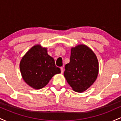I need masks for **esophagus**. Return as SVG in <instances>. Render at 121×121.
<instances>
[{"label":"esophagus","mask_w":121,"mask_h":121,"mask_svg":"<svg viewBox=\"0 0 121 121\" xmlns=\"http://www.w3.org/2000/svg\"><path fill=\"white\" fill-rule=\"evenodd\" d=\"M60 69H61V73H63V72H64V69H63V68L61 67V68H60Z\"/></svg>","instance_id":"1"}]
</instances>
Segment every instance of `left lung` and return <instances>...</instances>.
<instances>
[{
  "label": "left lung",
  "mask_w": 121,
  "mask_h": 121,
  "mask_svg": "<svg viewBox=\"0 0 121 121\" xmlns=\"http://www.w3.org/2000/svg\"><path fill=\"white\" fill-rule=\"evenodd\" d=\"M64 73L68 83L75 91L81 93L89 88L96 80L98 62L89 47L79 45L72 48L70 62L65 66Z\"/></svg>",
  "instance_id": "8db88e82"
}]
</instances>
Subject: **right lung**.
<instances>
[{"instance_id":"1","label":"right lung","mask_w":121,"mask_h":121,"mask_svg":"<svg viewBox=\"0 0 121 121\" xmlns=\"http://www.w3.org/2000/svg\"><path fill=\"white\" fill-rule=\"evenodd\" d=\"M20 69L25 82L35 89L45 86L55 74L61 72L47 48L39 45L33 47L22 58Z\"/></svg>"}]
</instances>
